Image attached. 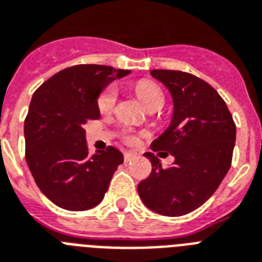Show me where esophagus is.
Masks as SVG:
<instances>
[{
	"label": "esophagus",
	"instance_id": "esophagus-1",
	"mask_svg": "<svg viewBox=\"0 0 262 262\" xmlns=\"http://www.w3.org/2000/svg\"><path fill=\"white\" fill-rule=\"evenodd\" d=\"M135 157H136L135 153H132V152H125L124 153V160L126 161V163H129L130 160H133Z\"/></svg>",
	"mask_w": 262,
	"mask_h": 262
}]
</instances>
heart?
Returning <instances> with one entry per match:
<instances>
[{
	"mask_svg": "<svg viewBox=\"0 0 262 262\" xmlns=\"http://www.w3.org/2000/svg\"><path fill=\"white\" fill-rule=\"evenodd\" d=\"M136 93L141 102L148 107H161L164 105V93L152 80H140L136 84ZM117 101V91L114 87H107L98 99V106L102 113H107L114 107Z\"/></svg>",
	"mask_w": 262,
	"mask_h": 262,
	"instance_id": "heart-1",
	"label": "heart"
}]
</instances>
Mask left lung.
Here are the masks:
<instances>
[{
  "instance_id": "8db88e82",
  "label": "left lung",
  "mask_w": 262,
  "mask_h": 262,
  "mask_svg": "<svg viewBox=\"0 0 262 262\" xmlns=\"http://www.w3.org/2000/svg\"><path fill=\"white\" fill-rule=\"evenodd\" d=\"M173 102L169 126L150 144L175 157L163 168L152 152V172L137 187L146 207L165 216H180L201 207L230 169L235 124L221 95L207 82L182 71L152 70Z\"/></svg>"
}]
</instances>
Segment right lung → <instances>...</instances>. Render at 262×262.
<instances>
[{"mask_svg":"<svg viewBox=\"0 0 262 262\" xmlns=\"http://www.w3.org/2000/svg\"><path fill=\"white\" fill-rule=\"evenodd\" d=\"M127 70L79 64L61 70L32 97L24 122L25 159L41 192L59 207L84 211L99 205L124 155L109 146L89 156L84 125L98 120V98Z\"/></svg>","mask_w":262,"mask_h":262,"instance_id":"right-lung-1","label":"right lung"}]
</instances>
